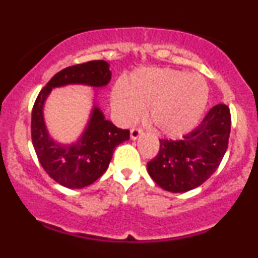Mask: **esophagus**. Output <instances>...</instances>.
Returning a JSON list of instances; mask_svg holds the SVG:
<instances>
[{
  "label": "esophagus",
  "mask_w": 258,
  "mask_h": 258,
  "mask_svg": "<svg viewBox=\"0 0 258 258\" xmlns=\"http://www.w3.org/2000/svg\"><path fill=\"white\" fill-rule=\"evenodd\" d=\"M142 133H143V131H142L141 128H132L131 132H130V135H131V139L136 141V139L141 137Z\"/></svg>",
  "instance_id": "1"
}]
</instances>
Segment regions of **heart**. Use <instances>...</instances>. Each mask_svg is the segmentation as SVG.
Segmentation results:
<instances>
[{
    "mask_svg": "<svg viewBox=\"0 0 258 258\" xmlns=\"http://www.w3.org/2000/svg\"><path fill=\"white\" fill-rule=\"evenodd\" d=\"M209 88L199 74L173 69H142L127 85L117 82L111 91V105L117 119L133 123L146 114L159 133L179 137L197 126L206 108Z\"/></svg>",
    "mask_w": 258,
    "mask_h": 258,
    "instance_id": "b5f03b06",
    "label": "heart"
}]
</instances>
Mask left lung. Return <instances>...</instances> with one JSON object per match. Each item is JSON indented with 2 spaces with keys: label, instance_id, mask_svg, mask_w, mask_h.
<instances>
[{
  "label": "left lung",
  "instance_id": "obj_1",
  "mask_svg": "<svg viewBox=\"0 0 258 258\" xmlns=\"http://www.w3.org/2000/svg\"><path fill=\"white\" fill-rule=\"evenodd\" d=\"M230 123L229 108L217 104L197 128L178 141L160 139L158 155L147 164L154 182L171 193H184L203 184L227 152Z\"/></svg>",
  "mask_w": 258,
  "mask_h": 258
}]
</instances>
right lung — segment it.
Returning <instances> with one entry per match:
<instances>
[{
    "mask_svg": "<svg viewBox=\"0 0 258 258\" xmlns=\"http://www.w3.org/2000/svg\"><path fill=\"white\" fill-rule=\"evenodd\" d=\"M111 79L105 60H92L68 67L55 74L41 90L31 114V139L38 161L51 178L70 189L92 184L105 172L115 148L130 139L128 130L117 128L106 120L94 103L90 120L78 141L61 144L49 136L43 117V106L53 88L67 85L104 87Z\"/></svg>",
    "mask_w": 258,
    "mask_h": 258,
    "instance_id": "1",
    "label": "right lung"
}]
</instances>
